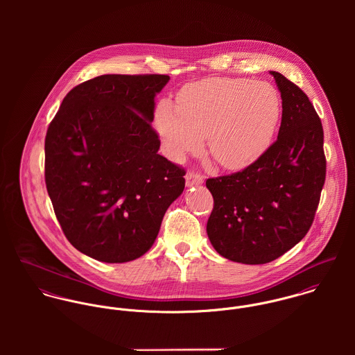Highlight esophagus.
I'll return each mask as SVG.
<instances>
[{"label": "esophagus", "mask_w": 355, "mask_h": 355, "mask_svg": "<svg viewBox=\"0 0 355 355\" xmlns=\"http://www.w3.org/2000/svg\"><path fill=\"white\" fill-rule=\"evenodd\" d=\"M203 183V178L200 175V173H197V172H189L187 175H186V184L190 187V186H197V184H202Z\"/></svg>", "instance_id": "34e87169"}]
</instances>
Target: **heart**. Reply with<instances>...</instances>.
Wrapping results in <instances>:
<instances>
[{"mask_svg":"<svg viewBox=\"0 0 355 355\" xmlns=\"http://www.w3.org/2000/svg\"><path fill=\"white\" fill-rule=\"evenodd\" d=\"M282 116L277 90L245 78H209L187 85L178 106L161 101L154 124L169 158L183 159L202 149L231 171L254 164L272 144Z\"/></svg>","mask_w":355,"mask_h":355,"instance_id":"obj_1","label":"heart"}]
</instances>
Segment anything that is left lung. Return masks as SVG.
<instances>
[{
    "mask_svg": "<svg viewBox=\"0 0 355 355\" xmlns=\"http://www.w3.org/2000/svg\"><path fill=\"white\" fill-rule=\"evenodd\" d=\"M282 96L276 142L241 172L210 178L206 232L227 259L258 265L293 249L310 230L325 182L321 120L304 92L270 71Z\"/></svg>",
    "mask_w": 355,
    "mask_h": 355,
    "instance_id": "8db88e82",
    "label": "left lung"
}]
</instances>
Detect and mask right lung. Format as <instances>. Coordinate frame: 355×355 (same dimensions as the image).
Segmentation results:
<instances>
[{
	"mask_svg": "<svg viewBox=\"0 0 355 355\" xmlns=\"http://www.w3.org/2000/svg\"><path fill=\"white\" fill-rule=\"evenodd\" d=\"M168 75H101L73 87L45 138V182L69 243L107 263L154 243L186 171L158 154L154 97Z\"/></svg>",
	"mask_w": 355,
	"mask_h": 355,
	"instance_id": "obj_1",
	"label": "right lung"
}]
</instances>
